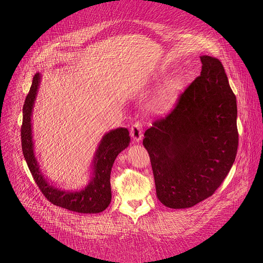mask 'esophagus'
Segmentation results:
<instances>
[{"label": "esophagus", "mask_w": 263, "mask_h": 263, "mask_svg": "<svg viewBox=\"0 0 263 263\" xmlns=\"http://www.w3.org/2000/svg\"><path fill=\"white\" fill-rule=\"evenodd\" d=\"M131 137L135 142H140L143 137V128L140 122H135L130 130Z\"/></svg>", "instance_id": "34e87169"}]
</instances>
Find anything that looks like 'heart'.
Masks as SVG:
<instances>
[{
  "instance_id": "1",
  "label": "heart",
  "mask_w": 263,
  "mask_h": 263,
  "mask_svg": "<svg viewBox=\"0 0 263 263\" xmlns=\"http://www.w3.org/2000/svg\"><path fill=\"white\" fill-rule=\"evenodd\" d=\"M177 87H178V82H177V81H173V82L171 83V85H170V88L173 89V90L176 89Z\"/></svg>"
}]
</instances>
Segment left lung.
<instances>
[{
	"mask_svg": "<svg viewBox=\"0 0 263 263\" xmlns=\"http://www.w3.org/2000/svg\"><path fill=\"white\" fill-rule=\"evenodd\" d=\"M200 60V76L144 134L157 196L173 209L192 207L213 195L238 151L237 100L225 69L211 56Z\"/></svg>",
	"mask_w": 263,
	"mask_h": 263,
	"instance_id": "1",
	"label": "left lung"
}]
</instances>
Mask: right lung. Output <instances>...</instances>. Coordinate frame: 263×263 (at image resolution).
Returning <instances> with one entry per match:
<instances>
[{"label": "right lung", "instance_id": "1", "mask_svg": "<svg viewBox=\"0 0 263 263\" xmlns=\"http://www.w3.org/2000/svg\"><path fill=\"white\" fill-rule=\"evenodd\" d=\"M41 75L36 73L26 96L23 107V125L21 130L22 148L28 168L43 195L52 204L74 212L97 214L105 210L111 201L110 174L118 154L125 150L130 143L127 128H117L105 133L99 143L92 159V174L88 184L80 191L62 190L47 181L41 173L34 155L31 117L36 100Z\"/></svg>", "mask_w": 263, "mask_h": 263}]
</instances>
